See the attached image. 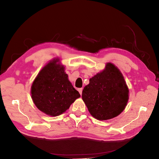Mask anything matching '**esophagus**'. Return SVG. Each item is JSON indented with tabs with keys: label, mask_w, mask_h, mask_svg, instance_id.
Returning a JSON list of instances; mask_svg holds the SVG:
<instances>
[{
	"label": "esophagus",
	"mask_w": 159,
	"mask_h": 159,
	"mask_svg": "<svg viewBox=\"0 0 159 159\" xmlns=\"http://www.w3.org/2000/svg\"><path fill=\"white\" fill-rule=\"evenodd\" d=\"M82 90H83L82 88H79L78 89V91H79V93H80L81 95V94H82Z\"/></svg>",
	"instance_id": "obj_1"
}]
</instances>
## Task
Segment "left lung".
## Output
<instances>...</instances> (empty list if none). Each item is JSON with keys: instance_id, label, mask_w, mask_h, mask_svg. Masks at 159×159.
<instances>
[{"instance_id": "left-lung-1", "label": "left lung", "mask_w": 159, "mask_h": 159, "mask_svg": "<svg viewBox=\"0 0 159 159\" xmlns=\"http://www.w3.org/2000/svg\"><path fill=\"white\" fill-rule=\"evenodd\" d=\"M82 99L93 117L107 120L117 117L126 107L129 89L121 71L111 63L89 80Z\"/></svg>"}]
</instances>
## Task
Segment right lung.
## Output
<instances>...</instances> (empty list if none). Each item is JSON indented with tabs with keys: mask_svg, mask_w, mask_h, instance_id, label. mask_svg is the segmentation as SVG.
Here are the masks:
<instances>
[{
	"mask_svg": "<svg viewBox=\"0 0 159 159\" xmlns=\"http://www.w3.org/2000/svg\"><path fill=\"white\" fill-rule=\"evenodd\" d=\"M56 59L45 66L31 88L32 98L38 109L50 116H57L69 109L80 94L74 89Z\"/></svg>",
	"mask_w": 159,
	"mask_h": 159,
	"instance_id": "right-lung-1",
	"label": "right lung"
}]
</instances>
